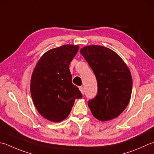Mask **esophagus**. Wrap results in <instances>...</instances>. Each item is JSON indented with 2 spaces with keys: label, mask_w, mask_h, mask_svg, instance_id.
I'll use <instances>...</instances> for the list:
<instances>
[{
  "label": "esophagus",
  "mask_w": 154,
  "mask_h": 154,
  "mask_svg": "<svg viewBox=\"0 0 154 154\" xmlns=\"http://www.w3.org/2000/svg\"><path fill=\"white\" fill-rule=\"evenodd\" d=\"M79 90L81 91V92L83 93V95H84V87H82V86H81V87H79Z\"/></svg>",
  "instance_id": "obj_1"
}]
</instances>
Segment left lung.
Masks as SVG:
<instances>
[{
  "label": "left lung",
  "mask_w": 154,
  "mask_h": 154,
  "mask_svg": "<svg viewBox=\"0 0 154 154\" xmlns=\"http://www.w3.org/2000/svg\"><path fill=\"white\" fill-rule=\"evenodd\" d=\"M80 53L97 81V95L88 101L93 116L103 122L118 117L131 98L132 78L127 65L117 53L103 46H87Z\"/></svg>",
  "instance_id": "8db88e82"
}]
</instances>
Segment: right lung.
I'll return each mask as SVG.
<instances>
[{"mask_svg": "<svg viewBox=\"0 0 154 154\" xmlns=\"http://www.w3.org/2000/svg\"><path fill=\"white\" fill-rule=\"evenodd\" d=\"M78 50V45H66L47 51L33 71L32 99L39 113L49 121L65 119L75 99L83 97L79 88L72 83L69 70V64Z\"/></svg>", "mask_w": 154, "mask_h": 154, "instance_id": "1", "label": "right lung"}]
</instances>
